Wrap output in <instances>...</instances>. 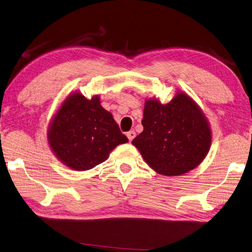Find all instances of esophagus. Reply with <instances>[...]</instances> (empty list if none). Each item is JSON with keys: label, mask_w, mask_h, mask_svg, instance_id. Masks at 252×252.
Masks as SVG:
<instances>
[{"label": "esophagus", "mask_w": 252, "mask_h": 252, "mask_svg": "<svg viewBox=\"0 0 252 252\" xmlns=\"http://www.w3.org/2000/svg\"><path fill=\"white\" fill-rule=\"evenodd\" d=\"M135 135H136V133L134 132V131H129V132H127L126 133V136H127V139H129V141L131 142L133 139H134V137H135Z\"/></svg>", "instance_id": "esophagus-1"}]
</instances>
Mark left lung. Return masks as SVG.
Listing matches in <instances>:
<instances>
[{"instance_id":"obj_1","label":"left lung","mask_w":252,"mask_h":252,"mask_svg":"<svg viewBox=\"0 0 252 252\" xmlns=\"http://www.w3.org/2000/svg\"><path fill=\"white\" fill-rule=\"evenodd\" d=\"M144 130L132 141L153 169L178 176L195 168L211 145V131L200 108L180 93L167 105L146 100Z\"/></svg>"}]
</instances>
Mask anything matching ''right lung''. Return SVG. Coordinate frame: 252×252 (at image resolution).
Returning <instances> with one entry per match:
<instances>
[{"mask_svg":"<svg viewBox=\"0 0 252 252\" xmlns=\"http://www.w3.org/2000/svg\"><path fill=\"white\" fill-rule=\"evenodd\" d=\"M49 144L57 157L75 170H88L105 161L117 145L129 142L99 97L73 94L51 122Z\"/></svg>","mask_w":252,"mask_h":252,"instance_id":"1","label":"right lung"}]
</instances>
